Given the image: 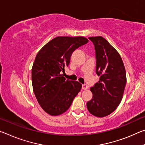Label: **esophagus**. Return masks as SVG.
Listing matches in <instances>:
<instances>
[{
	"label": "esophagus",
	"mask_w": 145,
	"mask_h": 145,
	"mask_svg": "<svg viewBox=\"0 0 145 145\" xmlns=\"http://www.w3.org/2000/svg\"><path fill=\"white\" fill-rule=\"evenodd\" d=\"M88 86L86 85V84H83L82 86V89H84V90H86L88 89Z\"/></svg>",
	"instance_id": "34e87169"
}]
</instances>
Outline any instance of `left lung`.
Listing matches in <instances>:
<instances>
[{
	"label": "left lung",
	"instance_id": "obj_1",
	"mask_svg": "<svg viewBox=\"0 0 145 145\" xmlns=\"http://www.w3.org/2000/svg\"><path fill=\"white\" fill-rule=\"evenodd\" d=\"M96 51V73L99 81L90 88L92 99L87 102L93 116L102 118L112 113L121 102L126 85V71L118 51L102 36L89 37Z\"/></svg>",
	"mask_w": 145,
	"mask_h": 145
}]
</instances>
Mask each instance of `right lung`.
<instances>
[{"mask_svg": "<svg viewBox=\"0 0 145 145\" xmlns=\"http://www.w3.org/2000/svg\"><path fill=\"white\" fill-rule=\"evenodd\" d=\"M88 42L83 36H58L36 56L32 68L33 91L41 108L51 116L67 111L81 89L80 82L66 80L61 72L70 64L73 51Z\"/></svg>", "mask_w": 145, "mask_h": 145, "instance_id": "right-lung-1", "label": "right lung"}]
</instances>
